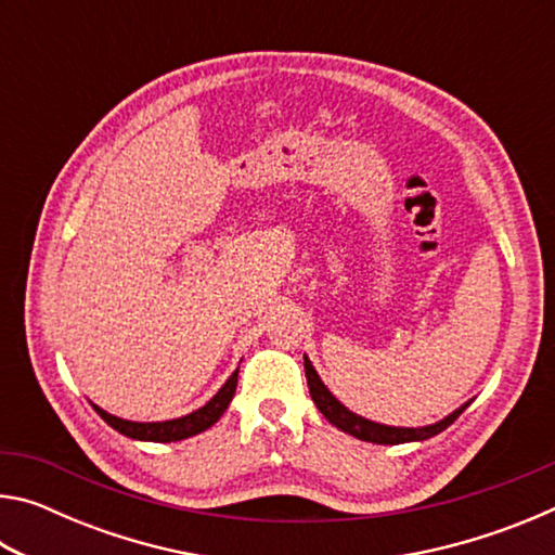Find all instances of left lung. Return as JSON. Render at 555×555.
Wrapping results in <instances>:
<instances>
[{"mask_svg": "<svg viewBox=\"0 0 555 555\" xmlns=\"http://www.w3.org/2000/svg\"><path fill=\"white\" fill-rule=\"evenodd\" d=\"M304 367H306V379H308V389H311V399L318 406V411L331 421L335 428L345 430L360 440H367V443H379V446H399V443H413V440H428L438 436L440 430H446L453 421L463 413L469 401H465L463 406H457L453 413H448L446 418L436 421V424L428 426H418V428H406V426H387V424H377V421H370L360 416L345 406L343 401H337L333 397V391L325 387L321 374L315 372L313 362L308 360V354H304Z\"/></svg>", "mask_w": 555, "mask_h": 555, "instance_id": "8db88e82", "label": "left lung"}]
</instances>
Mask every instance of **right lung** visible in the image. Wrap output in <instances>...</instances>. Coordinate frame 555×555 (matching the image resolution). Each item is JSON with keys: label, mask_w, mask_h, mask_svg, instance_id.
I'll return each mask as SVG.
<instances>
[{"label": "right lung", "mask_w": 555, "mask_h": 555, "mask_svg": "<svg viewBox=\"0 0 555 555\" xmlns=\"http://www.w3.org/2000/svg\"><path fill=\"white\" fill-rule=\"evenodd\" d=\"M237 374L240 367L230 374V379L222 384L220 391L205 403V406L195 409L185 416L178 418H168V421H127L119 416H112L105 409H100L98 403H92V409L100 413V418L109 424L115 430H119L121 436L134 438V440H149V443H176V440L198 436L203 430H208L220 421V416L228 411L230 401L234 397V389H237Z\"/></svg>", "instance_id": "right-lung-1"}]
</instances>
